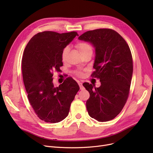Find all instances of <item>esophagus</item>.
Returning a JSON list of instances; mask_svg holds the SVG:
<instances>
[{"label":"esophagus","instance_id":"1","mask_svg":"<svg viewBox=\"0 0 153 153\" xmlns=\"http://www.w3.org/2000/svg\"><path fill=\"white\" fill-rule=\"evenodd\" d=\"M78 84L79 85V87H80V89H83V85H82V83L80 82H78Z\"/></svg>","mask_w":153,"mask_h":153}]
</instances>
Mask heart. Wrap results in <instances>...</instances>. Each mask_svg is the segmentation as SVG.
<instances>
[{"instance_id": "1", "label": "heart", "mask_w": 153, "mask_h": 153, "mask_svg": "<svg viewBox=\"0 0 153 153\" xmlns=\"http://www.w3.org/2000/svg\"><path fill=\"white\" fill-rule=\"evenodd\" d=\"M76 47L77 48V49L79 50L80 53H82V52L85 51L87 50H89L92 49L91 46L89 44L87 43H84V42H79V43H78L77 44V45H76ZM68 51H69V48L68 47H66V48H64V50H62V59L63 60L65 59ZM77 74L78 76H82V73L81 72H77Z\"/></svg>"}]
</instances>
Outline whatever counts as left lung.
Returning <instances> with one entry per match:
<instances>
[{
	"instance_id": "obj_1",
	"label": "left lung",
	"mask_w": 153,
	"mask_h": 153,
	"mask_svg": "<svg viewBox=\"0 0 153 153\" xmlns=\"http://www.w3.org/2000/svg\"><path fill=\"white\" fill-rule=\"evenodd\" d=\"M79 39L91 43L95 58L92 76L100 79L101 85L83 84L90 97L86 102L88 114L99 122L115 118L125 105L129 95L133 75V59L123 37L109 28L85 32Z\"/></svg>"
}]
</instances>
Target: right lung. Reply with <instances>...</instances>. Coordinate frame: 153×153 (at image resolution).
Instances as JSON below:
<instances>
[{"label": "right lung", "instance_id": "1", "mask_svg": "<svg viewBox=\"0 0 153 153\" xmlns=\"http://www.w3.org/2000/svg\"><path fill=\"white\" fill-rule=\"evenodd\" d=\"M76 36V31L40 32L31 38L24 50L22 69L28 99L38 117L45 122L55 123L65 118L79 90L71 77L59 87L53 82V72H59L63 65L62 50Z\"/></svg>", "mask_w": 153, "mask_h": 153}]
</instances>
